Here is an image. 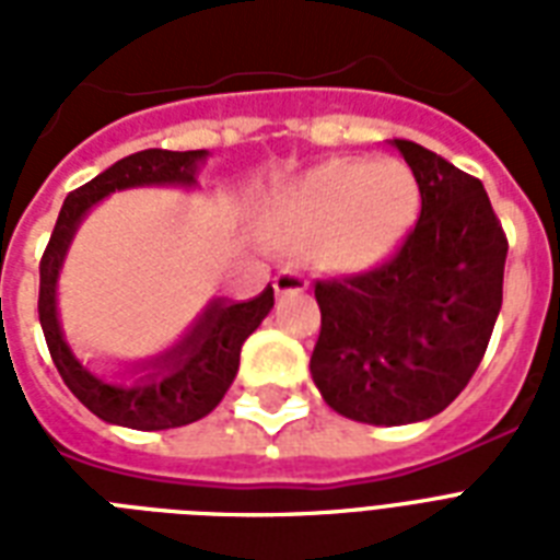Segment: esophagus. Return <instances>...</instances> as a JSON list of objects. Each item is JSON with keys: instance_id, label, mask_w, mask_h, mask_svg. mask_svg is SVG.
Segmentation results:
<instances>
[{"instance_id": "34e87169", "label": "esophagus", "mask_w": 560, "mask_h": 560, "mask_svg": "<svg viewBox=\"0 0 560 560\" xmlns=\"http://www.w3.org/2000/svg\"><path fill=\"white\" fill-rule=\"evenodd\" d=\"M276 293H305L307 290V276L299 267L288 264V267H281L279 276H276Z\"/></svg>"}]
</instances>
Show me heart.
Returning <instances> with one entry per match:
<instances>
[{
  "instance_id": "1",
  "label": "heart",
  "mask_w": 560,
  "mask_h": 560,
  "mask_svg": "<svg viewBox=\"0 0 560 560\" xmlns=\"http://www.w3.org/2000/svg\"><path fill=\"white\" fill-rule=\"evenodd\" d=\"M418 214V183L395 160H331L299 177L276 200V218L314 241L331 270H366L407 235Z\"/></svg>"
}]
</instances>
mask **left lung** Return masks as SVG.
Returning a JSON list of instances; mask_svg holds the SVG:
<instances>
[{
  "instance_id": "left-lung-1",
  "label": "left lung",
  "mask_w": 560,
  "mask_h": 560,
  "mask_svg": "<svg viewBox=\"0 0 560 560\" xmlns=\"http://www.w3.org/2000/svg\"><path fill=\"white\" fill-rule=\"evenodd\" d=\"M421 191L416 226L369 270L316 279L311 374L325 404L363 424L439 416L474 377L503 305L509 241L486 188L395 139Z\"/></svg>"
}]
</instances>
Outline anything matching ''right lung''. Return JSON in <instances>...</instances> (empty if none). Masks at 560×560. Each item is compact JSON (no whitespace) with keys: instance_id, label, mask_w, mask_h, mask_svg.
I'll return each mask as SVG.
<instances>
[{"instance_id":"obj_1","label":"right lung","mask_w":560,"mask_h":560,"mask_svg":"<svg viewBox=\"0 0 560 560\" xmlns=\"http://www.w3.org/2000/svg\"><path fill=\"white\" fill-rule=\"evenodd\" d=\"M202 156L206 151L151 148V151L130 153L125 160H118L113 168L90 179L86 186L69 191L63 209L57 214L55 232L48 237L46 253L39 258L37 311L48 354L74 398L109 424L133 427V430H171V427L191 424L197 418L209 416L226 395L229 383L235 381L241 346L261 325L264 316L270 314L272 299H276L272 288H267L261 296L237 302V305L214 302L177 349L153 360L151 372L127 386L101 381L86 372L63 342L55 311L57 270H60L74 229L90 211L92 202H98L101 197L118 188L162 186V183L191 186L194 168Z\"/></svg>"}]
</instances>
